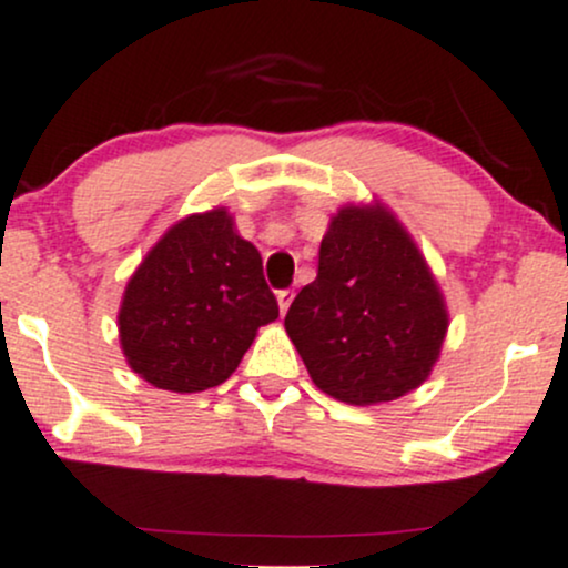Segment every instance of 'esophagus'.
<instances>
[{
	"mask_svg": "<svg viewBox=\"0 0 568 568\" xmlns=\"http://www.w3.org/2000/svg\"><path fill=\"white\" fill-rule=\"evenodd\" d=\"M291 302H294V291L285 288V291H277V304H280V313H288Z\"/></svg>",
	"mask_w": 568,
	"mask_h": 568,
	"instance_id": "34e87169",
	"label": "esophagus"
}]
</instances>
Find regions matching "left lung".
<instances>
[{
	"instance_id": "left-lung-1",
	"label": "left lung",
	"mask_w": 568,
	"mask_h": 568,
	"mask_svg": "<svg viewBox=\"0 0 568 568\" xmlns=\"http://www.w3.org/2000/svg\"><path fill=\"white\" fill-rule=\"evenodd\" d=\"M449 315L425 255L386 206H343L321 242L318 277L285 332L310 378L348 405L389 403L427 381Z\"/></svg>"
}]
</instances>
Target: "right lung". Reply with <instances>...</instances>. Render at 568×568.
<instances>
[{"instance_id": "obj_1", "label": "right lung", "mask_w": 568, "mask_h": 568, "mask_svg": "<svg viewBox=\"0 0 568 568\" xmlns=\"http://www.w3.org/2000/svg\"><path fill=\"white\" fill-rule=\"evenodd\" d=\"M277 315L261 253L217 206L179 220L149 250L124 288L119 343L158 389L204 392L229 381Z\"/></svg>"}]
</instances>
